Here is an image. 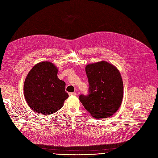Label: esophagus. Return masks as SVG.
<instances>
[{"label": "esophagus", "mask_w": 158, "mask_h": 158, "mask_svg": "<svg viewBox=\"0 0 158 158\" xmlns=\"http://www.w3.org/2000/svg\"><path fill=\"white\" fill-rule=\"evenodd\" d=\"M76 94V92L69 93V95H70V96H75Z\"/></svg>", "instance_id": "1"}]
</instances>
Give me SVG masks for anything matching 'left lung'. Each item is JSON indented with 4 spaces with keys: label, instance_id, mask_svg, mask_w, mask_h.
I'll list each match as a JSON object with an SVG mask.
<instances>
[{
    "label": "left lung",
    "instance_id": "left-lung-1",
    "mask_svg": "<svg viewBox=\"0 0 158 158\" xmlns=\"http://www.w3.org/2000/svg\"><path fill=\"white\" fill-rule=\"evenodd\" d=\"M89 94L80 95L79 100L96 118H107L119 108L123 98V82L119 70L112 64L101 61L85 67Z\"/></svg>",
    "mask_w": 158,
    "mask_h": 158
}]
</instances>
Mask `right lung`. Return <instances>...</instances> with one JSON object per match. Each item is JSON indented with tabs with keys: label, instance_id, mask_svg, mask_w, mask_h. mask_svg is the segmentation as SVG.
I'll return each instance as SVG.
<instances>
[{
	"label": "right lung",
	"instance_id": "add662e5",
	"mask_svg": "<svg viewBox=\"0 0 158 158\" xmlns=\"http://www.w3.org/2000/svg\"><path fill=\"white\" fill-rule=\"evenodd\" d=\"M58 69L52 62L45 61L35 65L28 73L24 93L29 106L42 114H52L59 110L69 97L65 83L57 77Z\"/></svg>",
	"mask_w": 158,
	"mask_h": 158
}]
</instances>
